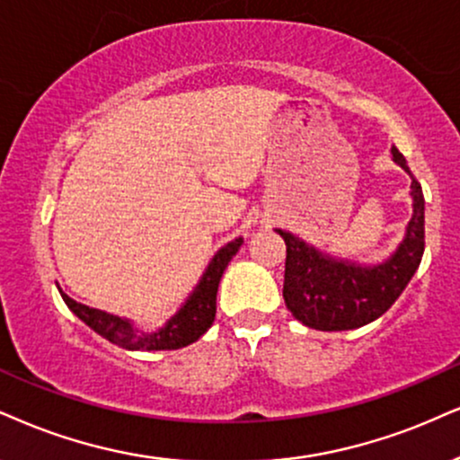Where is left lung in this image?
I'll list each match as a JSON object with an SVG mask.
<instances>
[{"label":"left lung","mask_w":460,"mask_h":460,"mask_svg":"<svg viewBox=\"0 0 460 460\" xmlns=\"http://www.w3.org/2000/svg\"><path fill=\"white\" fill-rule=\"evenodd\" d=\"M393 160L411 177L413 215L405 228V239L382 264L360 266L334 260L290 232L277 230L286 241L283 300L305 326L315 331H351L377 320L393 307L420 266L424 253L422 187L396 146H393Z\"/></svg>","instance_id":"obj_1"}]
</instances>
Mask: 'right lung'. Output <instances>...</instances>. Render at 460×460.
Returning a JSON list of instances; mask_svg holds the SVG:
<instances>
[{
	"label": "right lung",
	"mask_w": 460,
	"mask_h": 460,
	"mask_svg": "<svg viewBox=\"0 0 460 460\" xmlns=\"http://www.w3.org/2000/svg\"><path fill=\"white\" fill-rule=\"evenodd\" d=\"M243 245V239L230 241L228 245H224L215 253L211 262L194 288V292L187 296V300L181 305V309L174 314L170 320L157 331L146 332L134 328L129 320L123 317L106 314V311L87 307V305L76 303V300L67 296L66 292L59 294L66 300V305L78 320H83L92 331L102 334L104 339H109L111 343L119 345L123 349L132 351H157V349H179L185 345L198 341L204 332L208 331L215 320V300H217V288L219 279L224 275L226 266L236 256L239 247Z\"/></svg>",
	"instance_id": "1"
}]
</instances>
